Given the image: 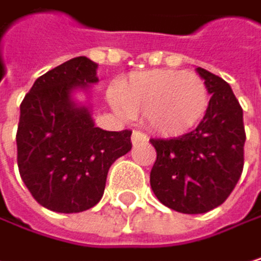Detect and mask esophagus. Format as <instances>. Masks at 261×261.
I'll list each match as a JSON object with an SVG mask.
<instances>
[{"label": "esophagus", "mask_w": 261, "mask_h": 261, "mask_svg": "<svg viewBox=\"0 0 261 261\" xmlns=\"http://www.w3.org/2000/svg\"><path fill=\"white\" fill-rule=\"evenodd\" d=\"M147 141H148V138H147L145 133H142V132H133V135H132V142H133V145L141 144V142H147Z\"/></svg>", "instance_id": "esophagus-1"}]
</instances>
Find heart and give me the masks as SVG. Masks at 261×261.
<instances>
[{
    "label": "heart",
    "mask_w": 261,
    "mask_h": 261,
    "mask_svg": "<svg viewBox=\"0 0 261 261\" xmlns=\"http://www.w3.org/2000/svg\"><path fill=\"white\" fill-rule=\"evenodd\" d=\"M116 105L129 116L145 114L158 135L180 136L203 119L210 94L196 73L148 70L119 85Z\"/></svg>",
    "instance_id": "1"
}]
</instances>
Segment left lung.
Returning a JSON list of instances; mask_svg holds the SVG:
<instances>
[{"mask_svg": "<svg viewBox=\"0 0 261 261\" xmlns=\"http://www.w3.org/2000/svg\"><path fill=\"white\" fill-rule=\"evenodd\" d=\"M197 73L211 94L197 128L173 139H150L158 153L151 190L161 203L184 214H203L222 205L245 164L246 135L237 97L220 76L200 67Z\"/></svg>", "mask_w": 261, "mask_h": 261, "instance_id": "left-lung-1", "label": "left lung"}]
</instances>
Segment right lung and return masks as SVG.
<instances>
[{
  "instance_id": "1",
  "label": "right lung",
  "mask_w": 261,
  "mask_h": 261,
  "mask_svg": "<svg viewBox=\"0 0 261 261\" xmlns=\"http://www.w3.org/2000/svg\"><path fill=\"white\" fill-rule=\"evenodd\" d=\"M97 64L73 58L39 76L21 102L18 168L33 199L56 213H81L103 194L111 164L132 150V132L94 126L90 110L71 99L97 82Z\"/></svg>"
}]
</instances>
